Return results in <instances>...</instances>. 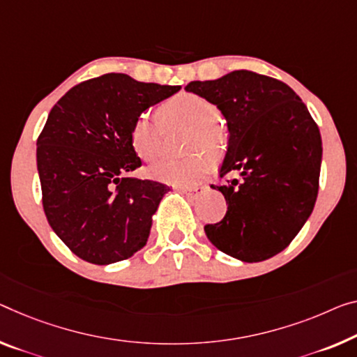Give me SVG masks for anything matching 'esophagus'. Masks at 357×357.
Here are the masks:
<instances>
[{
	"instance_id": "1",
	"label": "esophagus",
	"mask_w": 357,
	"mask_h": 357,
	"mask_svg": "<svg viewBox=\"0 0 357 357\" xmlns=\"http://www.w3.org/2000/svg\"><path fill=\"white\" fill-rule=\"evenodd\" d=\"M182 191H183V193H185L186 196H190V197H197V196H201V195H204V193H206V191H207V186H206V185H191V186H183Z\"/></svg>"
}]
</instances>
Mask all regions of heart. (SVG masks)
<instances>
[{
	"mask_svg": "<svg viewBox=\"0 0 357 357\" xmlns=\"http://www.w3.org/2000/svg\"><path fill=\"white\" fill-rule=\"evenodd\" d=\"M161 114L169 126H185L191 129L186 140V148H206L217 151L223 140L222 129L217 126L220 112L215 103L206 97L182 92L169 98L161 105ZM164 122L160 114L146 109L135 118L130 130V140L137 155L146 161L156 160L162 153ZM209 160L201 153L182 158V160H164L150 167L153 178L174 185H191L201 180L209 171Z\"/></svg>",
	"mask_w": 357,
	"mask_h": 357,
	"instance_id": "obj_1",
	"label": "heart"
}]
</instances>
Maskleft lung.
Masks as SVG:
<instances>
[{
    "label": "left lung",
    "mask_w": 357,
    "mask_h": 357,
    "mask_svg": "<svg viewBox=\"0 0 357 357\" xmlns=\"http://www.w3.org/2000/svg\"><path fill=\"white\" fill-rule=\"evenodd\" d=\"M186 92L215 103L228 124L220 177L227 215L204 231L218 250L241 261H263L290 244L308 220L319 190L322 140L301 98L282 81L236 70L213 81H191Z\"/></svg>",
    "instance_id": "left-lung-1"
}]
</instances>
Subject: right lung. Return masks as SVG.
Listing matches in <instances>:
<instances>
[{
  "label": "right lung",
  "mask_w": 357,
  "mask_h": 357,
  "mask_svg": "<svg viewBox=\"0 0 357 357\" xmlns=\"http://www.w3.org/2000/svg\"><path fill=\"white\" fill-rule=\"evenodd\" d=\"M180 86L108 73L71 87L36 142L43 207L65 245L94 265L129 259L146 244L167 185L126 177L142 166L135 118Z\"/></svg>",
  "instance_id": "right-lung-1"
}]
</instances>
